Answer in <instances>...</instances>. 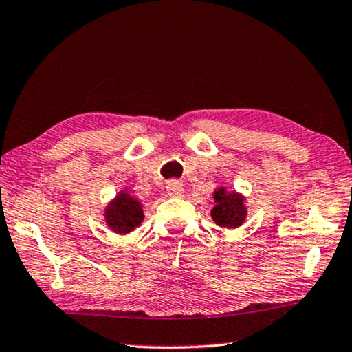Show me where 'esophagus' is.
<instances>
[{"instance_id":"1","label":"esophagus","mask_w":352,"mask_h":352,"mask_svg":"<svg viewBox=\"0 0 352 352\" xmlns=\"http://www.w3.org/2000/svg\"><path fill=\"white\" fill-rule=\"evenodd\" d=\"M166 189H168V194L172 195V197H180L183 194V184L178 180H170Z\"/></svg>"}]
</instances>
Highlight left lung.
I'll return each instance as SVG.
<instances>
[{"instance_id": "8db88e82", "label": "left lung", "mask_w": 352, "mask_h": 352, "mask_svg": "<svg viewBox=\"0 0 352 352\" xmlns=\"http://www.w3.org/2000/svg\"><path fill=\"white\" fill-rule=\"evenodd\" d=\"M216 206L211 210L214 222L222 228H237L247 217L245 199L237 192H226L225 188L214 190Z\"/></svg>"}]
</instances>
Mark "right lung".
<instances>
[{"label": "right lung", "mask_w": 352, "mask_h": 352, "mask_svg": "<svg viewBox=\"0 0 352 352\" xmlns=\"http://www.w3.org/2000/svg\"><path fill=\"white\" fill-rule=\"evenodd\" d=\"M142 219V205L127 192H119L116 199L105 208V222L113 233H130L141 225Z\"/></svg>", "instance_id": "right-lung-1"}]
</instances>
